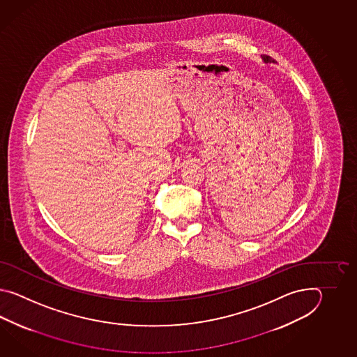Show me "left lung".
<instances>
[{"label":"left lung","instance_id":"1","mask_svg":"<svg viewBox=\"0 0 357 357\" xmlns=\"http://www.w3.org/2000/svg\"><path fill=\"white\" fill-rule=\"evenodd\" d=\"M261 59L264 60V62H266V63H268V62H274L273 59H272L271 56H266V54H264V56H261Z\"/></svg>","mask_w":357,"mask_h":357}]
</instances>
